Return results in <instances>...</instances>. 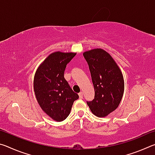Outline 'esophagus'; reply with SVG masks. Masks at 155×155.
Here are the masks:
<instances>
[{"mask_svg": "<svg viewBox=\"0 0 155 155\" xmlns=\"http://www.w3.org/2000/svg\"><path fill=\"white\" fill-rule=\"evenodd\" d=\"M78 96H79L80 98H83V92H80L78 94Z\"/></svg>", "mask_w": 155, "mask_h": 155, "instance_id": "obj_1", "label": "esophagus"}]
</instances>
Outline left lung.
Here are the masks:
<instances>
[{
	"mask_svg": "<svg viewBox=\"0 0 155 155\" xmlns=\"http://www.w3.org/2000/svg\"><path fill=\"white\" fill-rule=\"evenodd\" d=\"M83 54L88 64L95 91L94 99L87 104L96 116L106 117L121 102L124 91L123 74L113 57L103 49H92Z\"/></svg>",
	"mask_w": 155,
	"mask_h": 155,
	"instance_id": "left-lung-1",
	"label": "left lung"
}]
</instances>
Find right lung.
Returning a JSON list of instances; mask_svg holds the SVG:
<instances>
[{
	"instance_id": "right-lung-1",
	"label": "right lung",
	"mask_w": 155,
	"mask_h": 155,
	"mask_svg": "<svg viewBox=\"0 0 155 155\" xmlns=\"http://www.w3.org/2000/svg\"><path fill=\"white\" fill-rule=\"evenodd\" d=\"M76 52H52L37 69L33 80L34 92L44 112L57 122L67 118L78 95L64 78L66 65Z\"/></svg>"
}]
</instances>
